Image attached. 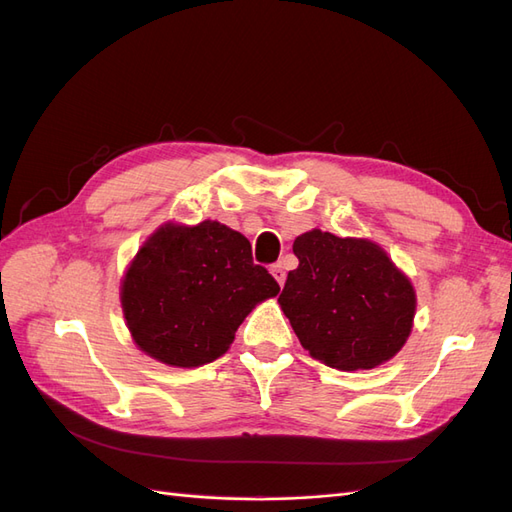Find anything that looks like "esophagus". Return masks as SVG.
Wrapping results in <instances>:
<instances>
[{
  "label": "esophagus",
  "mask_w": 512,
  "mask_h": 512,
  "mask_svg": "<svg viewBox=\"0 0 512 512\" xmlns=\"http://www.w3.org/2000/svg\"><path fill=\"white\" fill-rule=\"evenodd\" d=\"M271 275L275 277L277 284L284 286V280H286V271H284V267L280 265V262H277V265H273V267H271Z\"/></svg>",
  "instance_id": "esophagus-1"
}]
</instances>
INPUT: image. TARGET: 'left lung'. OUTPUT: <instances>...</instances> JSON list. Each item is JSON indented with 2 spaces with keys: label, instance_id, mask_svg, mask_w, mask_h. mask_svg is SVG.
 Instances as JSON below:
<instances>
[{
  "label": "left lung",
  "instance_id": "obj_1",
  "mask_svg": "<svg viewBox=\"0 0 512 512\" xmlns=\"http://www.w3.org/2000/svg\"><path fill=\"white\" fill-rule=\"evenodd\" d=\"M292 252L299 267L277 301L301 346L342 371L393 359L412 331L416 294L382 247L314 228Z\"/></svg>",
  "mask_w": 512,
  "mask_h": 512
}]
</instances>
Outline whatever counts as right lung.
I'll use <instances>...</instances> for the list:
<instances>
[{
  "instance_id": "1",
  "label": "right lung",
  "mask_w": 512,
  "mask_h": 512,
  "mask_svg": "<svg viewBox=\"0 0 512 512\" xmlns=\"http://www.w3.org/2000/svg\"><path fill=\"white\" fill-rule=\"evenodd\" d=\"M280 292L254 265L241 232L205 220L168 222L138 250L121 282V307L136 346L173 367L222 356L252 309Z\"/></svg>"
}]
</instances>
